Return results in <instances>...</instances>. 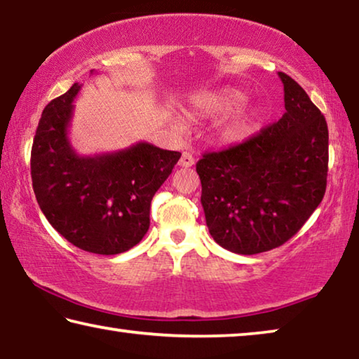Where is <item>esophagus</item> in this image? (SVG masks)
Instances as JSON below:
<instances>
[{"label":"esophagus","mask_w":359,"mask_h":359,"mask_svg":"<svg viewBox=\"0 0 359 359\" xmlns=\"http://www.w3.org/2000/svg\"><path fill=\"white\" fill-rule=\"evenodd\" d=\"M179 165L182 168H191L194 165V158H193V155L190 154V151H184V154H182Z\"/></svg>","instance_id":"34e87169"}]
</instances>
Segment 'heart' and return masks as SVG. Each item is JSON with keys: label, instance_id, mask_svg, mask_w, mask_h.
<instances>
[{"label": "heart", "instance_id": "obj_1", "mask_svg": "<svg viewBox=\"0 0 359 359\" xmlns=\"http://www.w3.org/2000/svg\"><path fill=\"white\" fill-rule=\"evenodd\" d=\"M245 100L242 92L236 88H223L218 92L203 93L194 96L191 101V109L194 112L203 115H223L231 112L217 130V141L226 145L239 144L252 135L257 125L259 112L257 107L241 106Z\"/></svg>", "mask_w": 359, "mask_h": 359}]
</instances>
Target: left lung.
I'll list each match as a JSON object with an SVG mask.
<instances>
[{
  "label": "left lung",
  "instance_id": "8db88e82",
  "mask_svg": "<svg viewBox=\"0 0 359 359\" xmlns=\"http://www.w3.org/2000/svg\"><path fill=\"white\" fill-rule=\"evenodd\" d=\"M285 114L248 141L196 165L209 233L239 255L280 247L302 228L326 191L327 125L285 72Z\"/></svg>",
  "mask_w": 359,
  "mask_h": 359
}]
</instances>
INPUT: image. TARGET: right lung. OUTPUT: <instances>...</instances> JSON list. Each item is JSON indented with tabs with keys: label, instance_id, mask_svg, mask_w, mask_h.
Instances as JSON below:
<instances>
[{
	"label": "right lung",
	"instance_id": "add662e5",
	"mask_svg": "<svg viewBox=\"0 0 359 359\" xmlns=\"http://www.w3.org/2000/svg\"><path fill=\"white\" fill-rule=\"evenodd\" d=\"M81 88L76 82L41 115L32 149L33 190L48 223L72 245L98 255L123 253L147 233L151 198L180 154L136 142L79 155L68 133Z\"/></svg>",
	"mask_w": 359,
	"mask_h": 359
}]
</instances>
